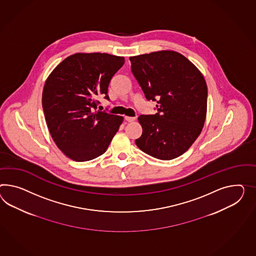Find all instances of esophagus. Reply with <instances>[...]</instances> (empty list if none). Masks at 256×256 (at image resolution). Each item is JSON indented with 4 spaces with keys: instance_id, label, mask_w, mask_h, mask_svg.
Returning <instances> with one entry per match:
<instances>
[{
    "instance_id": "34e87169",
    "label": "esophagus",
    "mask_w": 256,
    "mask_h": 256,
    "mask_svg": "<svg viewBox=\"0 0 256 256\" xmlns=\"http://www.w3.org/2000/svg\"><path fill=\"white\" fill-rule=\"evenodd\" d=\"M125 120H127L128 122H134L136 118L134 117H128V116H125Z\"/></svg>"
}]
</instances>
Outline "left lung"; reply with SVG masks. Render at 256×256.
Segmentation results:
<instances>
[{
	"mask_svg": "<svg viewBox=\"0 0 256 256\" xmlns=\"http://www.w3.org/2000/svg\"><path fill=\"white\" fill-rule=\"evenodd\" d=\"M132 75L158 113L138 118L141 150L160 160L181 156L200 134L207 113L208 89L202 73L180 52L162 50L131 56Z\"/></svg>",
	"mask_w": 256,
	"mask_h": 256,
	"instance_id": "left-lung-1",
	"label": "left lung"
}]
</instances>
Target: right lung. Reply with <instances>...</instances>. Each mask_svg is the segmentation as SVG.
Wrapping results in <instances>:
<instances>
[{"instance_id":"obj_1","label":"right lung","mask_w":256,"mask_h":256,"mask_svg":"<svg viewBox=\"0 0 256 256\" xmlns=\"http://www.w3.org/2000/svg\"><path fill=\"white\" fill-rule=\"evenodd\" d=\"M124 56L106 52H77L54 68L42 91V108L54 142L66 157L87 162L101 156L124 117L94 112L99 98L124 64Z\"/></svg>"}]
</instances>
